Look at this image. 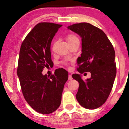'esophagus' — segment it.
<instances>
[{"label":"esophagus","mask_w":129,"mask_h":129,"mask_svg":"<svg viewBox=\"0 0 129 129\" xmlns=\"http://www.w3.org/2000/svg\"><path fill=\"white\" fill-rule=\"evenodd\" d=\"M68 79H69V81H72V80L73 79L72 77V76H71V75H69V77H68Z\"/></svg>","instance_id":"34e87169"}]
</instances>
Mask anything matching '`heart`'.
Here are the masks:
<instances>
[{
    "mask_svg": "<svg viewBox=\"0 0 129 129\" xmlns=\"http://www.w3.org/2000/svg\"><path fill=\"white\" fill-rule=\"evenodd\" d=\"M66 39L68 40L69 44H71V43H74L75 41H79V39H78V38L77 37L75 36L74 34H69L66 37ZM63 64H67V62L66 61H63Z\"/></svg>",
    "mask_w": 129,
    "mask_h": 129,
    "instance_id": "b5f03b06",
    "label": "heart"
}]
</instances>
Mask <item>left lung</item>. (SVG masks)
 Returning <instances> with one entry per match:
<instances>
[{
  "instance_id": "8db88e82",
  "label": "left lung",
  "mask_w": 129,
  "mask_h": 129,
  "mask_svg": "<svg viewBox=\"0 0 129 129\" xmlns=\"http://www.w3.org/2000/svg\"><path fill=\"white\" fill-rule=\"evenodd\" d=\"M68 29L81 37L82 53L77 59L79 73L72 75L79 82L76 98L87 109H96L106 101L116 76L115 51L107 36L96 26L86 22L75 24ZM89 71L91 78L85 81L82 73Z\"/></svg>"
}]
</instances>
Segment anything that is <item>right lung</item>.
<instances>
[{"label":"right lung","instance_id":"1","mask_svg":"<svg viewBox=\"0 0 129 129\" xmlns=\"http://www.w3.org/2000/svg\"><path fill=\"white\" fill-rule=\"evenodd\" d=\"M62 25L50 22L37 24L21 46L17 74L22 92L28 104L39 113L50 114L59 107L68 72L57 69L51 76L43 75L45 67L51 66L50 46Z\"/></svg>","mask_w":129,"mask_h":129}]
</instances>
